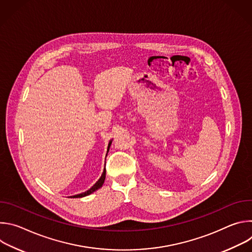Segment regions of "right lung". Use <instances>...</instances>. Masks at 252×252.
I'll list each match as a JSON object with an SVG mask.
<instances>
[{"label":"right lung","mask_w":252,"mask_h":252,"mask_svg":"<svg viewBox=\"0 0 252 252\" xmlns=\"http://www.w3.org/2000/svg\"><path fill=\"white\" fill-rule=\"evenodd\" d=\"M112 141L113 140H110V142H109V147H107V153H109V150H110V147H111V145H112ZM107 155V154H106ZM104 179H105V166H104V169H103V172H102V174H101V176L99 177V179L98 181L89 189V190H87V191H85V192H82V193H80V194H76V195H73V196H70V197H74V198H77V197H84V196H87V195H89V194H91V193H93L94 191H95V190H97L98 189H100L101 187H102V185H103V183H104Z\"/></svg>","instance_id":"add662e5"}]
</instances>
